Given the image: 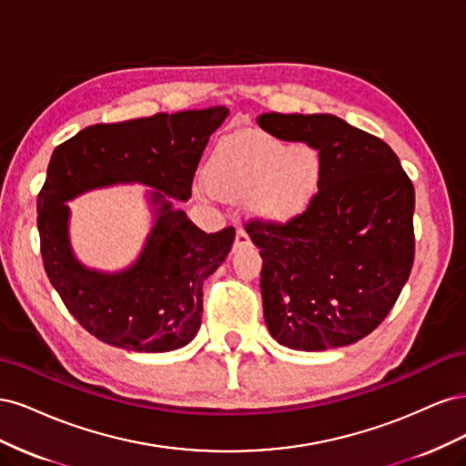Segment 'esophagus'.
<instances>
[{"label": "esophagus", "instance_id": "1", "mask_svg": "<svg viewBox=\"0 0 466 466\" xmlns=\"http://www.w3.org/2000/svg\"><path fill=\"white\" fill-rule=\"evenodd\" d=\"M247 243H248V233L243 228H237V231H235V247L247 245Z\"/></svg>", "mask_w": 466, "mask_h": 466}]
</instances>
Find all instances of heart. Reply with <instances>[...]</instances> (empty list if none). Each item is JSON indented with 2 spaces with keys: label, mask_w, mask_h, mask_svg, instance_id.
<instances>
[{
  "label": "heart",
  "mask_w": 466,
  "mask_h": 466,
  "mask_svg": "<svg viewBox=\"0 0 466 466\" xmlns=\"http://www.w3.org/2000/svg\"><path fill=\"white\" fill-rule=\"evenodd\" d=\"M206 180L221 198L250 196L262 218L289 221L311 204L320 180V159L309 146L291 147L270 134L238 132L211 153Z\"/></svg>",
  "instance_id": "heart-1"
}]
</instances>
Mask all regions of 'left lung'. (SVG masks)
<instances>
[{
    "mask_svg": "<svg viewBox=\"0 0 466 466\" xmlns=\"http://www.w3.org/2000/svg\"><path fill=\"white\" fill-rule=\"evenodd\" d=\"M258 124L320 159L303 214L245 223L262 257L266 327L293 350L354 344L385 320L410 276L412 180L383 139L338 116L270 112Z\"/></svg>",
    "mask_w": 466,
    "mask_h": 466,
    "instance_id": "obj_1",
    "label": "left lung"
}]
</instances>
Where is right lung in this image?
<instances>
[{"instance_id":"1","label":"right lung","mask_w":466,"mask_h":466,"mask_svg":"<svg viewBox=\"0 0 466 466\" xmlns=\"http://www.w3.org/2000/svg\"><path fill=\"white\" fill-rule=\"evenodd\" d=\"M229 110L209 106L95 124L54 149L38 192L45 270L67 311L98 340L132 351H171L188 344L202 322V284L229 255L235 229L204 233L165 198L188 200L202 153ZM115 181H142L160 218L143 257L120 275L83 268L66 241L74 195Z\"/></svg>"}]
</instances>
